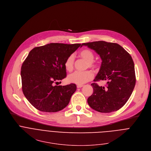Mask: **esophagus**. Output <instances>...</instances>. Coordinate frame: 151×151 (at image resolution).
<instances>
[{"instance_id": "1", "label": "esophagus", "mask_w": 151, "mask_h": 151, "mask_svg": "<svg viewBox=\"0 0 151 151\" xmlns=\"http://www.w3.org/2000/svg\"><path fill=\"white\" fill-rule=\"evenodd\" d=\"M82 86H83V85H77V88H82Z\"/></svg>"}]
</instances>
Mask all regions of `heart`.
I'll list each match as a JSON object with an SVG mask.
<instances>
[{
    "instance_id": "1",
    "label": "heart",
    "mask_w": 151,
    "mask_h": 151,
    "mask_svg": "<svg viewBox=\"0 0 151 151\" xmlns=\"http://www.w3.org/2000/svg\"><path fill=\"white\" fill-rule=\"evenodd\" d=\"M79 56L88 62V68L95 69L97 68V65L93 62L94 55L91 50L89 49H83L79 52ZM75 64V56L71 55L68 57L65 62V68L68 72H71ZM93 75L91 71L78 72L76 71L68 77V80L70 83L77 85H83L92 79Z\"/></svg>"
}]
</instances>
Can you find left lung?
Wrapping results in <instances>:
<instances>
[{
	"label": "left lung",
	"instance_id": "1",
	"mask_svg": "<svg viewBox=\"0 0 151 151\" xmlns=\"http://www.w3.org/2000/svg\"><path fill=\"white\" fill-rule=\"evenodd\" d=\"M99 55L102 60L94 82L107 81V86L91 84L93 93L88 98L89 106L100 113L119 110L128 101L136 83L134 65L129 53L119 44L104 41L82 44Z\"/></svg>",
	"mask_w": 151,
	"mask_h": 151
}]
</instances>
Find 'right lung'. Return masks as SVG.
I'll return each instance as SVG.
<instances>
[{"mask_svg":"<svg viewBox=\"0 0 151 151\" xmlns=\"http://www.w3.org/2000/svg\"><path fill=\"white\" fill-rule=\"evenodd\" d=\"M81 45L50 43L31 50L22 65L21 76L23 93L35 109L52 113L68 105L76 85L55 84L66 78L65 60Z\"/></svg>","mask_w":151,"mask_h":151,"instance_id":"obj_1","label":"right lung"}]
</instances>
